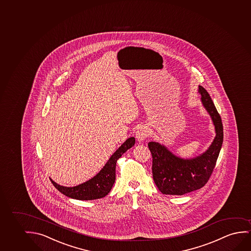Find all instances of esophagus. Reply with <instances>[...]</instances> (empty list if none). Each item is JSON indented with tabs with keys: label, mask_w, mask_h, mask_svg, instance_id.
<instances>
[{
	"label": "esophagus",
	"mask_w": 251,
	"mask_h": 251,
	"mask_svg": "<svg viewBox=\"0 0 251 251\" xmlns=\"http://www.w3.org/2000/svg\"><path fill=\"white\" fill-rule=\"evenodd\" d=\"M149 131L148 129L146 127L138 128V131H136V138L138 139V141H143L145 140V138H148Z\"/></svg>",
	"instance_id": "esophagus-1"
}]
</instances>
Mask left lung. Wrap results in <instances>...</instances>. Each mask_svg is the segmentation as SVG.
<instances>
[{
	"instance_id": "1",
	"label": "left lung",
	"mask_w": 251,
	"mask_h": 251,
	"mask_svg": "<svg viewBox=\"0 0 251 251\" xmlns=\"http://www.w3.org/2000/svg\"><path fill=\"white\" fill-rule=\"evenodd\" d=\"M201 101L212 117L216 137L212 145L202 155L192 159H181L155 142H150L152 155V176L163 194L182 195L198 190L207 183L215 168L224 138L221 117L205 88L200 86Z\"/></svg>"
}]
</instances>
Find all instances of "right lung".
I'll use <instances>...</instances> for the list:
<instances>
[{"label": "right lung", "mask_w": 251, "mask_h": 251, "mask_svg": "<svg viewBox=\"0 0 251 251\" xmlns=\"http://www.w3.org/2000/svg\"><path fill=\"white\" fill-rule=\"evenodd\" d=\"M135 144V138H128L116 151L113 153L106 165L102 170L93 177L92 179L86 181L84 183L72 187H63L54 182L51 179L50 181L54 187L62 194L70 198L80 200V201H91L105 197L108 194L114 181H115V169H116L117 160L123 155L128 149L131 148Z\"/></svg>", "instance_id": "1"}]
</instances>
